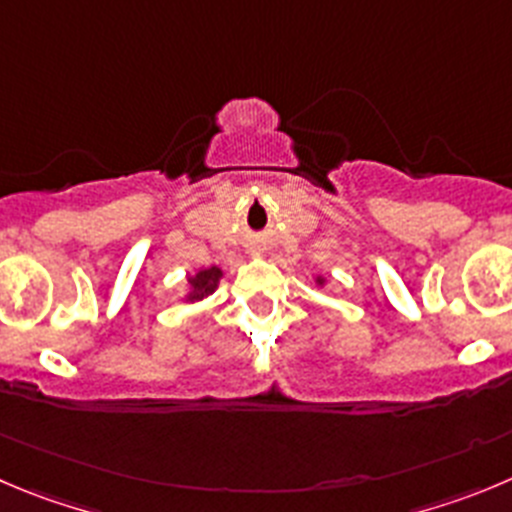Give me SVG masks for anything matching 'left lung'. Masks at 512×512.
Wrapping results in <instances>:
<instances>
[{"label": "left lung", "instance_id": "8db88e82", "mask_svg": "<svg viewBox=\"0 0 512 512\" xmlns=\"http://www.w3.org/2000/svg\"><path fill=\"white\" fill-rule=\"evenodd\" d=\"M315 283H318V285H323V283H326V280H323V278H318V280H315Z\"/></svg>", "mask_w": 512, "mask_h": 512}]
</instances>
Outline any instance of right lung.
<instances>
[{
    "label": "right lung",
    "mask_w": 512,
    "mask_h": 512,
    "mask_svg": "<svg viewBox=\"0 0 512 512\" xmlns=\"http://www.w3.org/2000/svg\"><path fill=\"white\" fill-rule=\"evenodd\" d=\"M219 280H222V270H219L217 265L204 267L197 275H189V278H186V283H189L186 303H199V300H204L207 295H212L214 290H217Z\"/></svg>",
    "instance_id": "right-lung-1"
}]
</instances>
